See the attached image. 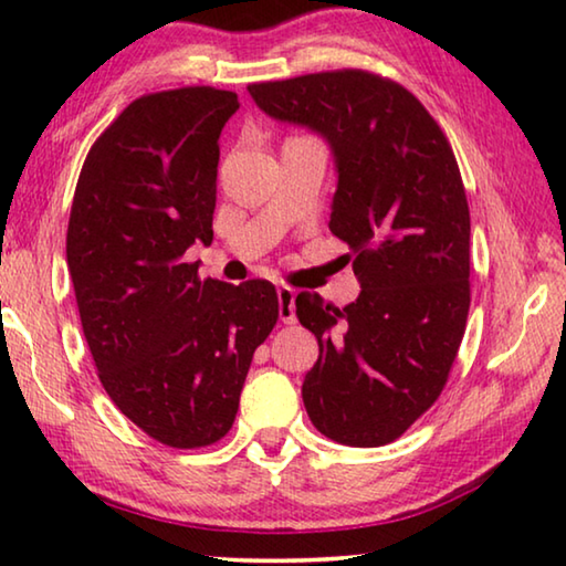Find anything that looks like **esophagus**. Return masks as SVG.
<instances>
[{
	"label": "esophagus",
	"mask_w": 566,
	"mask_h": 566,
	"mask_svg": "<svg viewBox=\"0 0 566 566\" xmlns=\"http://www.w3.org/2000/svg\"><path fill=\"white\" fill-rule=\"evenodd\" d=\"M294 296H296V292L290 290V286H276V302H280V319L284 324H294L296 322Z\"/></svg>",
	"instance_id": "esophagus-1"
}]
</instances>
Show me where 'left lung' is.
Masks as SVG:
<instances>
[{"instance_id": "8db88e82", "label": "left lung", "mask_w": 566, "mask_h": 566, "mask_svg": "<svg viewBox=\"0 0 566 566\" xmlns=\"http://www.w3.org/2000/svg\"><path fill=\"white\" fill-rule=\"evenodd\" d=\"M247 90L266 117L327 142L329 229L349 244L361 286L344 310L296 296L319 342L306 415L339 444L395 442L434 405L467 324L469 207L452 147L415 94L361 70Z\"/></svg>"}]
</instances>
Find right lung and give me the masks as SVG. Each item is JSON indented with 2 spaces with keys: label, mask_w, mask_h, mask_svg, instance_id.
Here are the masks:
<instances>
[{
  "label": "right lung",
  "mask_w": 566,
  "mask_h": 566,
  "mask_svg": "<svg viewBox=\"0 0 566 566\" xmlns=\"http://www.w3.org/2000/svg\"><path fill=\"white\" fill-rule=\"evenodd\" d=\"M237 94L185 87L134 99L76 181L66 264L99 381L151 439L195 449L234 424L280 302L270 282L199 280L212 242L219 134Z\"/></svg>",
  "instance_id": "1"
}]
</instances>
